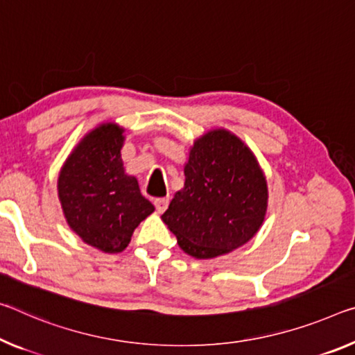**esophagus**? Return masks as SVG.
Here are the masks:
<instances>
[{
  "label": "esophagus",
  "instance_id": "obj_1",
  "mask_svg": "<svg viewBox=\"0 0 355 355\" xmlns=\"http://www.w3.org/2000/svg\"><path fill=\"white\" fill-rule=\"evenodd\" d=\"M167 205H168V199L167 198H157V199H155V207H156V210L159 211V213H162L167 208Z\"/></svg>",
  "mask_w": 355,
  "mask_h": 355
}]
</instances>
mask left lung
Instances as JSON below:
<instances>
[{
  "mask_svg": "<svg viewBox=\"0 0 355 355\" xmlns=\"http://www.w3.org/2000/svg\"><path fill=\"white\" fill-rule=\"evenodd\" d=\"M268 189L252 151L226 129L196 140L184 164V187L162 221L196 259L227 254L250 241L267 211Z\"/></svg>",
  "mask_w": 355,
  "mask_h": 355,
  "instance_id": "left-lung-1",
  "label": "left lung"
}]
</instances>
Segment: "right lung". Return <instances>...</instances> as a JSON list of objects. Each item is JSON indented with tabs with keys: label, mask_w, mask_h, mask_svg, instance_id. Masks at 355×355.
Here are the masks:
<instances>
[{
	"label": "right lung",
	"mask_w": 355,
	"mask_h": 355,
	"mask_svg": "<svg viewBox=\"0 0 355 355\" xmlns=\"http://www.w3.org/2000/svg\"><path fill=\"white\" fill-rule=\"evenodd\" d=\"M125 129L114 123L94 128L61 167L58 198L69 227L104 252H121L132 232L155 211L140 194L136 177L121 161Z\"/></svg>",
	"instance_id": "right-lung-1"
}]
</instances>
